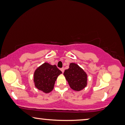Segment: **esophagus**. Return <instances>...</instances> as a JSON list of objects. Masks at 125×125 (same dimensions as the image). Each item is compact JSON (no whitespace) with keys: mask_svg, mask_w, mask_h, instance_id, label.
<instances>
[{"mask_svg":"<svg viewBox=\"0 0 125 125\" xmlns=\"http://www.w3.org/2000/svg\"><path fill=\"white\" fill-rule=\"evenodd\" d=\"M60 70L61 71V72H62V73H64V68H61Z\"/></svg>","mask_w":125,"mask_h":125,"instance_id":"obj_1","label":"esophagus"}]
</instances>
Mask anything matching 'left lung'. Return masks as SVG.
<instances>
[{
	"label": "left lung",
	"instance_id": "obj_1",
	"mask_svg": "<svg viewBox=\"0 0 125 125\" xmlns=\"http://www.w3.org/2000/svg\"><path fill=\"white\" fill-rule=\"evenodd\" d=\"M64 75L72 90L79 91L87 86L86 73L75 63L69 64V68L64 71Z\"/></svg>",
	"mask_w": 125,
	"mask_h": 125
}]
</instances>
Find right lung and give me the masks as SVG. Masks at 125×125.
<instances>
[{
    "label": "right lung",
    "mask_w": 125,
    "mask_h": 125,
    "mask_svg": "<svg viewBox=\"0 0 125 125\" xmlns=\"http://www.w3.org/2000/svg\"><path fill=\"white\" fill-rule=\"evenodd\" d=\"M61 73L62 72L57 68L56 65H52L45 62L39 66L34 74L35 86L39 90L49 93L53 90L55 82Z\"/></svg>",
    "instance_id": "add662e5"
}]
</instances>
